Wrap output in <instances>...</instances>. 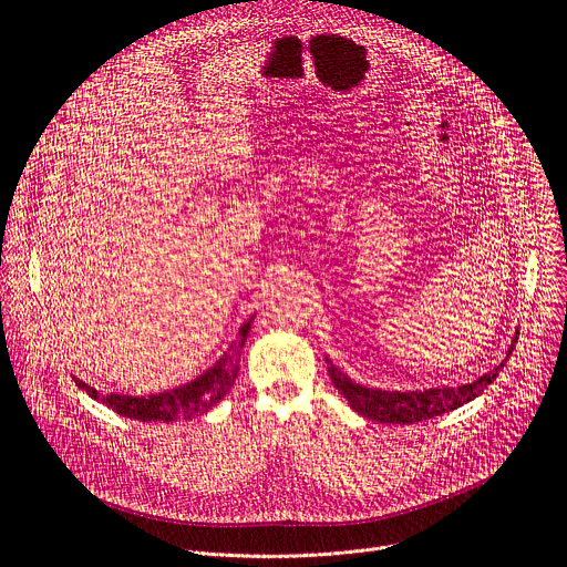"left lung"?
<instances>
[{
  "instance_id": "left-lung-1",
  "label": "left lung",
  "mask_w": 567,
  "mask_h": 567,
  "mask_svg": "<svg viewBox=\"0 0 567 567\" xmlns=\"http://www.w3.org/2000/svg\"><path fill=\"white\" fill-rule=\"evenodd\" d=\"M518 341V328L512 339V346L507 348V357L489 372H484L475 381L462 383V385H442V388H426V390H385V388H372L352 381L343 370H339L328 359V372L334 383V388L348 399L350 409L359 415L381 422V424H415L424 420H433L437 415H444L449 411H455L477 394L484 392L489 383L498 377L503 365L509 361V354L514 352Z\"/></svg>"
}]
</instances>
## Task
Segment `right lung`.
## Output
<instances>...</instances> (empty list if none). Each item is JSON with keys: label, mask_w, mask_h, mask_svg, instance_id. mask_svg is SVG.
<instances>
[{"label": "right lung", "mask_w": 567, "mask_h": 567, "mask_svg": "<svg viewBox=\"0 0 567 567\" xmlns=\"http://www.w3.org/2000/svg\"><path fill=\"white\" fill-rule=\"evenodd\" d=\"M251 322H254V316H249L245 322H241L230 348L210 368H206L193 381H186L173 390L141 396V394H123V392H103L85 383L83 379L78 377L73 379L78 388H83L92 399L103 401L107 409H112L123 417L138 420V422H164V424H173L177 420H193L208 413L215 403H219L226 396V392L235 383L239 374L241 348H245L247 337L251 332Z\"/></svg>", "instance_id": "1"}]
</instances>
